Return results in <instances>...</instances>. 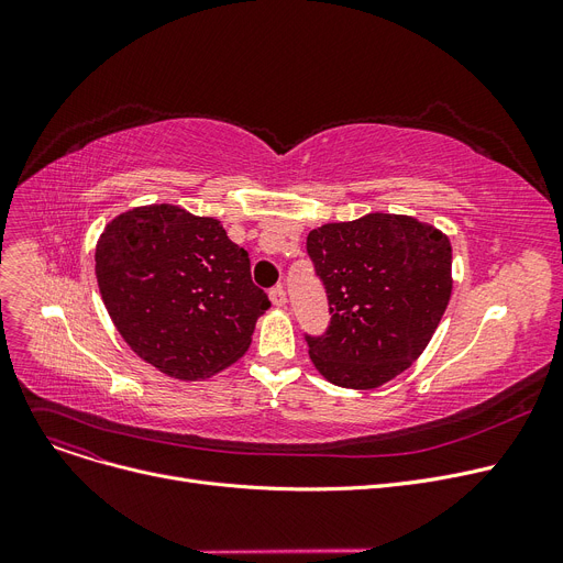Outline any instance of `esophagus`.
Masks as SVG:
<instances>
[{"label": "esophagus", "mask_w": 563, "mask_h": 563, "mask_svg": "<svg viewBox=\"0 0 563 563\" xmlns=\"http://www.w3.org/2000/svg\"><path fill=\"white\" fill-rule=\"evenodd\" d=\"M269 299H272V303H274L276 308H283V306H285V301H287V294H285L283 285H276V287H272V289H269Z\"/></svg>", "instance_id": "esophagus-1"}]
</instances>
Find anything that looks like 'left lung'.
Instances as JSON below:
<instances>
[{
	"mask_svg": "<svg viewBox=\"0 0 563 563\" xmlns=\"http://www.w3.org/2000/svg\"><path fill=\"white\" fill-rule=\"evenodd\" d=\"M331 321L308 335L310 358L340 388L372 390L410 367L452 294V246L412 217L367 214L308 234Z\"/></svg>",
	"mask_w": 563,
	"mask_h": 563,
	"instance_id": "left-lung-1",
	"label": "left lung"
}]
</instances>
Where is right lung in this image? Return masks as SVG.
Masks as SVG:
<instances>
[{"label":"right lung","mask_w":563,"mask_h":563,"mask_svg":"<svg viewBox=\"0 0 563 563\" xmlns=\"http://www.w3.org/2000/svg\"><path fill=\"white\" fill-rule=\"evenodd\" d=\"M96 276L118 333L139 358L180 378H207L240 361L269 308L249 253L221 221L175 205L115 217L96 246Z\"/></svg>","instance_id":"add662e5"}]
</instances>
